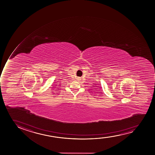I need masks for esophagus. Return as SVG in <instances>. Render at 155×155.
<instances>
[{"instance_id":"esophagus-1","label":"esophagus","mask_w":155,"mask_h":155,"mask_svg":"<svg viewBox=\"0 0 155 155\" xmlns=\"http://www.w3.org/2000/svg\"><path fill=\"white\" fill-rule=\"evenodd\" d=\"M78 80H79V79H80V78H78Z\"/></svg>"}]
</instances>
